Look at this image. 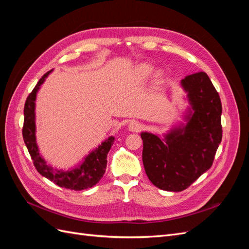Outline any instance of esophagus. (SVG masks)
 <instances>
[{
  "instance_id": "obj_1",
  "label": "esophagus",
  "mask_w": 249,
  "mask_h": 249,
  "mask_svg": "<svg viewBox=\"0 0 249 249\" xmlns=\"http://www.w3.org/2000/svg\"><path fill=\"white\" fill-rule=\"evenodd\" d=\"M127 129L131 132H139L142 129V125L140 123L137 122V120H131L129 124H127Z\"/></svg>"
}]
</instances>
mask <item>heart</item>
<instances>
[{"label": "heart", "instance_id": "heart-1", "mask_svg": "<svg viewBox=\"0 0 249 249\" xmlns=\"http://www.w3.org/2000/svg\"><path fill=\"white\" fill-rule=\"evenodd\" d=\"M154 72V66L148 63H141L138 64L135 67L133 71V80L137 83H142L146 81L152 73ZM161 80V73L156 72L155 73V81H160Z\"/></svg>", "mask_w": 249, "mask_h": 249}]
</instances>
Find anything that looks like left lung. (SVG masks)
<instances>
[{
	"mask_svg": "<svg viewBox=\"0 0 249 249\" xmlns=\"http://www.w3.org/2000/svg\"><path fill=\"white\" fill-rule=\"evenodd\" d=\"M190 104L186 124L160 138L143 132L142 161L147 178L162 190L187 189L211 168L222 139L221 101L208 74L192 73L180 81Z\"/></svg>",
	"mask_w": 249,
	"mask_h": 249,
	"instance_id": "left-lung-1",
	"label": "left lung"
}]
</instances>
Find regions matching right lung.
Segmentation results:
<instances>
[{
  "instance_id": "add662e5",
  "label": "right lung",
  "mask_w": 249,
  "mask_h": 249,
  "mask_svg": "<svg viewBox=\"0 0 249 249\" xmlns=\"http://www.w3.org/2000/svg\"><path fill=\"white\" fill-rule=\"evenodd\" d=\"M52 71L44 73L37 83L32 92L29 94L25 103L24 108V126H22V137L25 144L32 158V161L36 170L44 178H49L59 187L66 188L71 190H84L93 187L100 182L103 178L107 166V155L114 142V137L110 136L108 139L102 142L94 150H92L77 167L70 170H58L51 167L44 161L39 154L38 146L36 143V125H35V101L36 94L40 85L49 76Z\"/></svg>"
}]
</instances>
